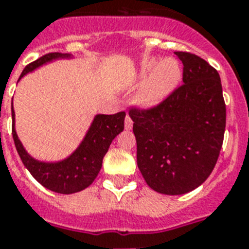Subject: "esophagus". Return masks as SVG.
Returning a JSON list of instances; mask_svg holds the SVG:
<instances>
[{"instance_id": "esophagus-1", "label": "esophagus", "mask_w": 249, "mask_h": 249, "mask_svg": "<svg viewBox=\"0 0 249 249\" xmlns=\"http://www.w3.org/2000/svg\"><path fill=\"white\" fill-rule=\"evenodd\" d=\"M132 128H133V120L130 119L129 115H126V117H125V129H126V130H130Z\"/></svg>"}]
</instances>
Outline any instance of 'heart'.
Listing matches in <instances>:
<instances>
[{"instance_id":"obj_1","label":"heart","mask_w":249,"mask_h":249,"mask_svg":"<svg viewBox=\"0 0 249 249\" xmlns=\"http://www.w3.org/2000/svg\"><path fill=\"white\" fill-rule=\"evenodd\" d=\"M155 63L150 59L142 66V76H148V79L138 94V101L147 106L163 101L181 79V68L174 59L161 60L156 67Z\"/></svg>"}]
</instances>
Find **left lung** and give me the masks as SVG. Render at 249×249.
I'll use <instances>...</instances> for the list:
<instances>
[{"label": "left lung", "mask_w": 249, "mask_h": 249, "mask_svg": "<svg viewBox=\"0 0 249 249\" xmlns=\"http://www.w3.org/2000/svg\"><path fill=\"white\" fill-rule=\"evenodd\" d=\"M183 64V84L159 105L132 107L137 164L156 193L182 195L212 173L226 126L220 75L203 58L176 52Z\"/></svg>", "instance_id": "obj_1"}]
</instances>
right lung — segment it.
Masks as SVG:
<instances>
[{"label": "right lung", "instance_id": "1", "mask_svg": "<svg viewBox=\"0 0 249 249\" xmlns=\"http://www.w3.org/2000/svg\"><path fill=\"white\" fill-rule=\"evenodd\" d=\"M68 56H70L68 54H60V53L45 54L44 56L29 63L23 70L20 77L46 62L58 58H68ZM11 115H13L14 143L21 161L29 170V173L41 185L58 194L79 193L91 185L101 170L102 161L106 152L108 151L109 144L119 133L124 130V111L115 115H97L94 117L93 124L86 133L81 144L70 158L58 163H42V161H37L27 154L14 128L15 113L13 107H11Z\"/></svg>", "mask_w": 249, "mask_h": 249}]
</instances>
